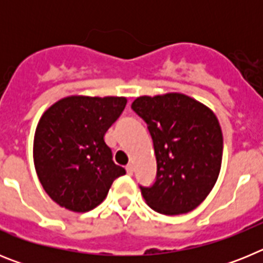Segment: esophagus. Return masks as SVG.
<instances>
[{
	"label": "esophagus",
	"instance_id": "34e87169",
	"mask_svg": "<svg viewBox=\"0 0 263 263\" xmlns=\"http://www.w3.org/2000/svg\"><path fill=\"white\" fill-rule=\"evenodd\" d=\"M133 171H134L133 164H127V166H126V173H127V175H133Z\"/></svg>",
	"mask_w": 263,
	"mask_h": 263
}]
</instances>
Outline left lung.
<instances>
[{"label":"left lung","mask_w":263,"mask_h":263,"mask_svg":"<svg viewBox=\"0 0 263 263\" xmlns=\"http://www.w3.org/2000/svg\"><path fill=\"white\" fill-rule=\"evenodd\" d=\"M132 109L147 125L157 158L155 182L139 185L146 203L162 215L195 210L221 167L222 133L215 113L182 93L141 96Z\"/></svg>","instance_id":"1"}]
</instances>
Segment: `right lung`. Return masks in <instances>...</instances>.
Instances as JSON below:
<instances>
[{
	"label": "right lung",
	"mask_w": 263,
	"mask_h": 263,
	"mask_svg": "<svg viewBox=\"0 0 263 263\" xmlns=\"http://www.w3.org/2000/svg\"><path fill=\"white\" fill-rule=\"evenodd\" d=\"M125 105V97L71 96L42 116L34 137V163L39 182L60 206L73 212L93 210L111 183L126 174L113 162L104 141Z\"/></svg>",
	"instance_id": "right-lung-1"
}]
</instances>
